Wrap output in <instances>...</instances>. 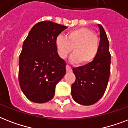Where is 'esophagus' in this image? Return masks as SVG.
Listing matches in <instances>:
<instances>
[{
  "instance_id": "obj_1",
  "label": "esophagus",
  "mask_w": 128,
  "mask_h": 128,
  "mask_svg": "<svg viewBox=\"0 0 128 128\" xmlns=\"http://www.w3.org/2000/svg\"><path fill=\"white\" fill-rule=\"evenodd\" d=\"M66 72H71L72 71V68H71L69 65H66Z\"/></svg>"
}]
</instances>
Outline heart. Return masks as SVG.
I'll return each mask as SVG.
<instances>
[{
    "mask_svg": "<svg viewBox=\"0 0 128 128\" xmlns=\"http://www.w3.org/2000/svg\"><path fill=\"white\" fill-rule=\"evenodd\" d=\"M55 44L61 58L65 59L73 48L74 54L71 56V60L86 64L92 62L97 56L100 40L98 35L92 29L81 27L69 30L66 36L58 35Z\"/></svg>",
    "mask_w": 128,
    "mask_h": 128,
    "instance_id": "1",
    "label": "heart"
}]
</instances>
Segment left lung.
Listing matches in <instances>:
<instances>
[{
  "label": "left lung",
  "mask_w": 128,
  "mask_h": 128,
  "mask_svg": "<svg viewBox=\"0 0 128 128\" xmlns=\"http://www.w3.org/2000/svg\"><path fill=\"white\" fill-rule=\"evenodd\" d=\"M98 26L100 40L97 56L92 62L72 69L76 76V81L71 87L72 98L84 106L94 104L103 96L110 74L109 42L103 26Z\"/></svg>",
  "instance_id": "8db88e82"
}]
</instances>
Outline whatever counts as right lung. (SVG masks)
Instances as JSON below:
<instances>
[{
    "mask_svg": "<svg viewBox=\"0 0 128 128\" xmlns=\"http://www.w3.org/2000/svg\"><path fill=\"white\" fill-rule=\"evenodd\" d=\"M67 28L52 21L37 23L24 41L19 56L18 80L26 97L35 103L53 98L55 88L66 74V63L60 58L56 38Z\"/></svg>",
    "mask_w": 128,
    "mask_h": 128,
    "instance_id": "add662e5",
    "label": "right lung"
}]
</instances>
